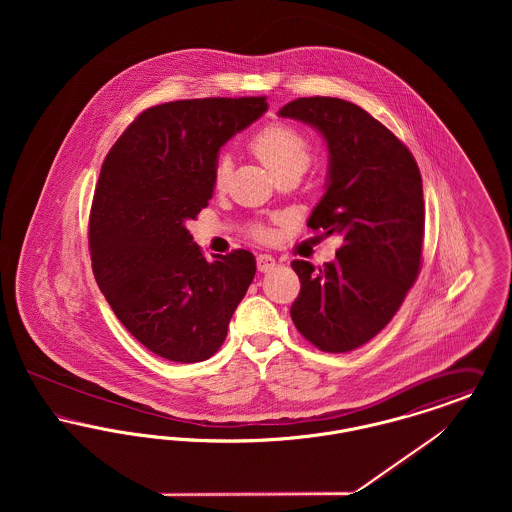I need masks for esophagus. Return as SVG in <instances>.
Returning <instances> with one entry per match:
<instances>
[{"instance_id":"1","label":"esophagus","mask_w":512,"mask_h":512,"mask_svg":"<svg viewBox=\"0 0 512 512\" xmlns=\"http://www.w3.org/2000/svg\"><path fill=\"white\" fill-rule=\"evenodd\" d=\"M276 267V259L272 257V255H259L257 257V268L261 270V272H268V270H272V268Z\"/></svg>"}]
</instances>
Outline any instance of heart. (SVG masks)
<instances>
[{"mask_svg": "<svg viewBox=\"0 0 512 512\" xmlns=\"http://www.w3.org/2000/svg\"><path fill=\"white\" fill-rule=\"evenodd\" d=\"M253 153L265 163L268 171L274 174L288 171L293 167L307 169L311 163V146L307 138L292 126L274 122L259 130L251 140ZM230 174V159L220 155L213 167V184L222 188Z\"/></svg>", "mask_w": 512, "mask_h": 512, "instance_id": "1", "label": "heart"}]
</instances>
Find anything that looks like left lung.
<instances>
[{
  "label": "left lung",
  "instance_id": "left-lung-1",
  "mask_svg": "<svg viewBox=\"0 0 512 512\" xmlns=\"http://www.w3.org/2000/svg\"><path fill=\"white\" fill-rule=\"evenodd\" d=\"M278 115L311 124L326 140V192L307 224L343 236L332 263L293 261L301 282L293 324L320 351L347 353L390 322L418 276L420 171L403 142L345 99H293Z\"/></svg>",
  "mask_w": 512,
  "mask_h": 512
}]
</instances>
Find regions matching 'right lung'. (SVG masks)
<instances>
[{
    "label": "right lung",
    "mask_w": 512,
    "mask_h": 512,
    "mask_svg": "<svg viewBox=\"0 0 512 512\" xmlns=\"http://www.w3.org/2000/svg\"><path fill=\"white\" fill-rule=\"evenodd\" d=\"M267 109L265 98L155 105L103 161L88 232L94 276L124 328L163 359L215 355L253 282V253L207 261L186 222L213 197L220 147Z\"/></svg>",
    "instance_id": "1"
}]
</instances>
